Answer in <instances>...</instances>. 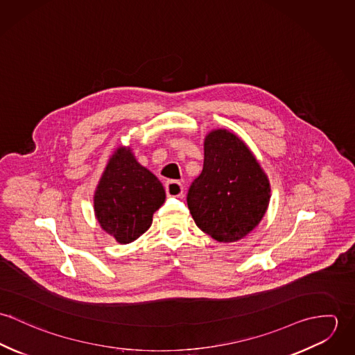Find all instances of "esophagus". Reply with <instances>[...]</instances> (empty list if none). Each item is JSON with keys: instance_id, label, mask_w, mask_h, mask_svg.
I'll return each instance as SVG.
<instances>
[{"instance_id": "esophagus-1", "label": "esophagus", "mask_w": 355, "mask_h": 355, "mask_svg": "<svg viewBox=\"0 0 355 355\" xmlns=\"http://www.w3.org/2000/svg\"><path fill=\"white\" fill-rule=\"evenodd\" d=\"M165 191L168 197H182L183 196V184L178 180H169L165 183Z\"/></svg>"}]
</instances>
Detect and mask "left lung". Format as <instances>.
I'll return each instance as SVG.
<instances>
[{
    "mask_svg": "<svg viewBox=\"0 0 355 355\" xmlns=\"http://www.w3.org/2000/svg\"><path fill=\"white\" fill-rule=\"evenodd\" d=\"M269 197V180L245 142L227 130L211 131L202 172L187 194L198 228L218 242H236L258 225Z\"/></svg>",
    "mask_w": 355,
    "mask_h": 355,
    "instance_id": "left-lung-1",
    "label": "left lung"
}]
</instances>
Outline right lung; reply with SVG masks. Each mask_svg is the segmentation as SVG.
<instances>
[{
  "label": "right lung",
  "instance_id": "add662e5",
  "mask_svg": "<svg viewBox=\"0 0 355 355\" xmlns=\"http://www.w3.org/2000/svg\"><path fill=\"white\" fill-rule=\"evenodd\" d=\"M165 201L161 182L142 166L130 149L110 157L94 196L102 230L119 243H130L152 225L153 214Z\"/></svg>",
  "mask_w": 355,
  "mask_h": 355
}]
</instances>
